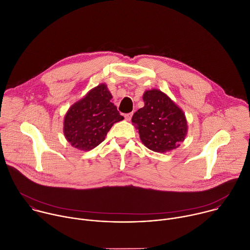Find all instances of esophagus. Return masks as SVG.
Wrapping results in <instances>:
<instances>
[{
	"mask_svg": "<svg viewBox=\"0 0 250 250\" xmlns=\"http://www.w3.org/2000/svg\"><path fill=\"white\" fill-rule=\"evenodd\" d=\"M131 118H132V113H129V114H125V119L126 120V121H130L131 120Z\"/></svg>",
	"mask_w": 250,
	"mask_h": 250,
	"instance_id": "1",
	"label": "esophagus"
}]
</instances>
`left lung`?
I'll return each instance as SVG.
<instances>
[{
    "label": "left lung",
    "instance_id": "8db88e82",
    "mask_svg": "<svg viewBox=\"0 0 250 250\" xmlns=\"http://www.w3.org/2000/svg\"><path fill=\"white\" fill-rule=\"evenodd\" d=\"M144 108L132 116L142 144L155 152H168L180 146L187 131L183 111L166 94L157 89L146 91Z\"/></svg>",
    "mask_w": 250,
    "mask_h": 250
}]
</instances>
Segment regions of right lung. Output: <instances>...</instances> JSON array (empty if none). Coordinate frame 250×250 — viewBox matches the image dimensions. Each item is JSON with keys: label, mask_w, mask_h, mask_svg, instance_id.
Segmentation results:
<instances>
[{"label": "right lung", "mask_w": 250, "mask_h": 250, "mask_svg": "<svg viewBox=\"0 0 250 250\" xmlns=\"http://www.w3.org/2000/svg\"><path fill=\"white\" fill-rule=\"evenodd\" d=\"M112 98L106 85L100 84L70 106L64 118L63 132L71 146L91 150L104 141L114 124L124 120Z\"/></svg>", "instance_id": "1"}]
</instances>
